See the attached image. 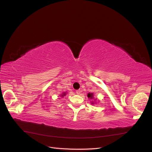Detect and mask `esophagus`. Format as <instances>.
<instances>
[{
  "label": "esophagus",
  "instance_id": "esophagus-1",
  "mask_svg": "<svg viewBox=\"0 0 152 152\" xmlns=\"http://www.w3.org/2000/svg\"><path fill=\"white\" fill-rule=\"evenodd\" d=\"M82 93V91L81 90H77L76 91V93L77 94H80V93Z\"/></svg>",
  "mask_w": 152,
  "mask_h": 152
}]
</instances>
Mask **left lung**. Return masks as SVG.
Instances as JSON below:
<instances>
[{
  "label": "left lung",
  "mask_w": 152,
  "mask_h": 152,
  "mask_svg": "<svg viewBox=\"0 0 152 152\" xmlns=\"http://www.w3.org/2000/svg\"><path fill=\"white\" fill-rule=\"evenodd\" d=\"M87 97H88L89 99L93 100V101H92V102H91V103L92 104H94V103H96V99H94V94H93V93H89L88 94H87Z\"/></svg>",
  "instance_id": "left-lung-1"
}]
</instances>
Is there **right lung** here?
I'll return each mask as SVG.
<instances>
[{
    "label": "right lung",
    "mask_w": 152,
    "mask_h": 152,
    "mask_svg": "<svg viewBox=\"0 0 152 152\" xmlns=\"http://www.w3.org/2000/svg\"><path fill=\"white\" fill-rule=\"evenodd\" d=\"M66 94H67L66 92H64V93H63L61 94V98L64 97V96H66Z\"/></svg>",
    "instance_id": "1"
}]
</instances>
